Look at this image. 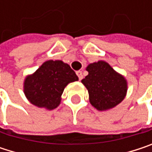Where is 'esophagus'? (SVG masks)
<instances>
[{
    "instance_id": "34e87169",
    "label": "esophagus",
    "mask_w": 152,
    "mask_h": 152,
    "mask_svg": "<svg viewBox=\"0 0 152 152\" xmlns=\"http://www.w3.org/2000/svg\"><path fill=\"white\" fill-rule=\"evenodd\" d=\"M76 75L78 76V78H79V80H82L83 79V73H82V71H76Z\"/></svg>"
}]
</instances>
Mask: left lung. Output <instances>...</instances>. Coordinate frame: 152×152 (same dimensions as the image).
Segmentation results:
<instances>
[{
  "instance_id": "8db88e82",
  "label": "left lung",
  "mask_w": 152,
  "mask_h": 152,
  "mask_svg": "<svg viewBox=\"0 0 152 152\" xmlns=\"http://www.w3.org/2000/svg\"><path fill=\"white\" fill-rule=\"evenodd\" d=\"M88 75L81 82L89 93L91 105L98 111H107L119 105L126 97L128 81L105 61L87 66Z\"/></svg>"
}]
</instances>
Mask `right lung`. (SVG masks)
<instances>
[{
    "label": "right lung",
    "instance_id": "add662e5",
    "mask_svg": "<svg viewBox=\"0 0 152 152\" xmlns=\"http://www.w3.org/2000/svg\"><path fill=\"white\" fill-rule=\"evenodd\" d=\"M77 80L78 76L69 64L59 60H49L34 73L26 76L23 92L31 104L53 110L61 104L65 87Z\"/></svg>",
    "mask_w": 152,
    "mask_h": 152
}]
</instances>
